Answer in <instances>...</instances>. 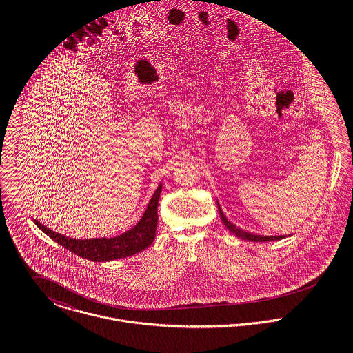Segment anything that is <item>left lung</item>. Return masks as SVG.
<instances>
[{
    "mask_svg": "<svg viewBox=\"0 0 353 353\" xmlns=\"http://www.w3.org/2000/svg\"><path fill=\"white\" fill-rule=\"evenodd\" d=\"M217 208H219V213H220V219L223 221V224L225 225V228L232 232L235 236L243 239V241H249V242H272V241H281L287 236H291V235H280V236H265V235H256V234H252V232H248L239 227H236L235 224H232L227 217L225 214L223 213L221 208H220V203L217 202Z\"/></svg>",
    "mask_w": 353,
    "mask_h": 353,
    "instance_id": "8db88e82",
    "label": "left lung"
}]
</instances>
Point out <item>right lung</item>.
Here are the masks:
<instances>
[{"instance_id": "add662e5", "label": "right lung", "mask_w": 353, "mask_h": 353, "mask_svg": "<svg viewBox=\"0 0 353 353\" xmlns=\"http://www.w3.org/2000/svg\"><path fill=\"white\" fill-rule=\"evenodd\" d=\"M161 185L163 183L160 182L137 224L133 228L128 230L126 232L114 238L74 239L52 231L50 228L45 227L37 219H34V223L48 236H50L54 242L68 249L69 252L77 254L81 258H87L94 262H104L130 256L150 248L156 238L157 203L161 193Z\"/></svg>"}]
</instances>
